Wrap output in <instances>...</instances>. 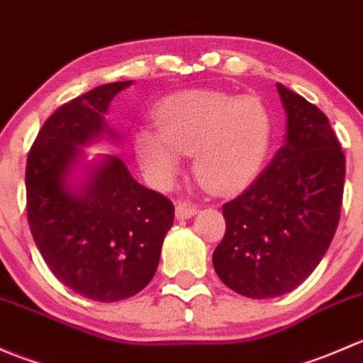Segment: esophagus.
Here are the masks:
<instances>
[{
	"label": "esophagus",
	"instance_id": "34e87169",
	"mask_svg": "<svg viewBox=\"0 0 363 363\" xmlns=\"http://www.w3.org/2000/svg\"><path fill=\"white\" fill-rule=\"evenodd\" d=\"M199 212L196 205L189 202H177L175 203V218L177 219H189Z\"/></svg>",
	"mask_w": 363,
	"mask_h": 363
}]
</instances>
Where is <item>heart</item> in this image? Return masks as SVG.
Here are the masks:
<instances>
[{
    "label": "heart",
    "mask_w": 363,
    "mask_h": 363,
    "mask_svg": "<svg viewBox=\"0 0 363 363\" xmlns=\"http://www.w3.org/2000/svg\"><path fill=\"white\" fill-rule=\"evenodd\" d=\"M156 128L135 137L137 158L152 184H170L181 170V155H193L196 179L219 195L255 181L274 133L272 116L259 98L214 91L167 98L156 111Z\"/></svg>",
    "instance_id": "obj_1"
}]
</instances>
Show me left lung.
I'll use <instances>...</instances> for the list:
<instances>
[{"label":"left lung","mask_w":363,"mask_h":363,"mask_svg":"<svg viewBox=\"0 0 363 363\" xmlns=\"http://www.w3.org/2000/svg\"><path fill=\"white\" fill-rule=\"evenodd\" d=\"M286 137L269 167L223 205L226 232L212 252L219 279L239 295L290 294L313 274L337 230L346 160L327 116L277 84Z\"/></svg>","instance_id":"left-lung-1"}]
</instances>
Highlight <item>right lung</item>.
Wrapping results in <instances>:
<instances>
[{"instance_id": "add662e5", "label": "right lung", "mask_w": 363, "mask_h": 363, "mask_svg": "<svg viewBox=\"0 0 363 363\" xmlns=\"http://www.w3.org/2000/svg\"><path fill=\"white\" fill-rule=\"evenodd\" d=\"M131 82L104 84L57 108L38 131L26 164L36 247L65 286L96 302L144 290L174 225L170 200L138 184L119 156L104 155L87 164L82 181L72 179L84 161V145L121 140L105 113Z\"/></svg>"}]
</instances>
